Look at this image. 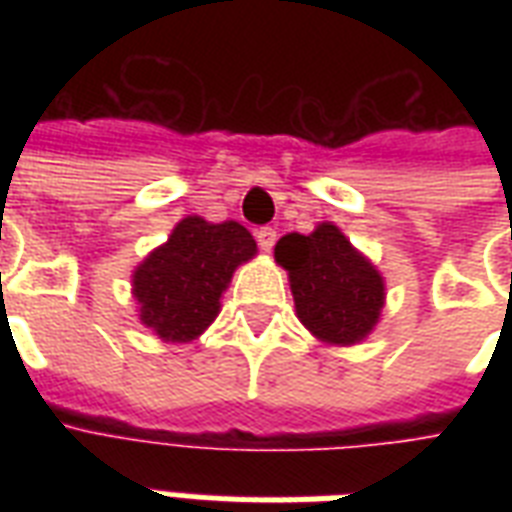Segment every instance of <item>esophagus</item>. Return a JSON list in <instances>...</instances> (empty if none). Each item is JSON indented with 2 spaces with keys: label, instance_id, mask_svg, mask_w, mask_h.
<instances>
[{
  "label": "esophagus",
  "instance_id": "esophagus-1",
  "mask_svg": "<svg viewBox=\"0 0 512 512\" xmlns=\"http://www.w3.org/2000/svg\"><path fill=\"white\" fill-rule=\"evenodd\" d=\"M276 239H279L276 228H260V231H257V244H260V249H263V252H271L273 244H276Z\"/></svg>",
  "mask_w": 512,
  "mask_h": 512
}]
</instances>
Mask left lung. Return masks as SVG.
Masks as SVG:
<instances>
[{"mask_svg": "<svg viewBox=\"0 0 512 512\" xmlns=\"http://www.w3.org/2000/svg\"><path fill=\"white\" fill-rule=\"evenodd\" d=\"M273 257L289 276L297 319L319 342L350 348L380 324L385 279L335 223L281 236Z\"/></svg>", "mask_w": 512, "mask_h": 512, "instance_id": "8db88e82", "label": "left lung"}]
</instances>
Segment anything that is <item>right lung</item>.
Returning <instances> with one entry per match:
<instances>
[{"instance_id":"right-lung-1","label":"right lung","mask_w":512,"mask_h":512,"mask_svg":"<svg viewBox=\"0 0 512 512\" xmlns=\"http://www.w3.org/2000/svg\"><path fill=\"white\" fill-rule=\"evenodd\" d=\"M257 255L252 233L236 220L209 223L183 217L162 247L151 249L132 271V297L140 324L164 342L196 340L220 313L236 268Z\"/></svg>"}]
</instances>
